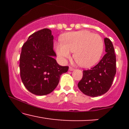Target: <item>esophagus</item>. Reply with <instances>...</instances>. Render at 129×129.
Returning <instances> with one entry per match:
<instances>
[{"mask_svg": "<svg viewBox=\"0 0 129 129\" xmlns=\"http://www.w3.org/2000/svg\"><path fill=\"white\" fill-rule=\"evenodd\" d=\"M74 68H73V67H69V70L70 71H73L74 70Z\"/></svg>", "mask_w": 129, "mask_h": 129, "instance_id": "obj_1", "label": "esophagus"}]
</instances>
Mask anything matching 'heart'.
<instances>
[{"mask_svg": "<svg viewBox=\"0 0 129 129\" xmlns=\"http://www.w3.org/2000/svg\"><path fill=\"white\" fill-rule=\"evenodd\" d=\"M60 42L55 46L60 58L66 60L70 57L69 51L73 52L74 59L83 67H90L96 63L104 48L103 38L87 30L63 34L60 37Z\"/></svg>", "mask_w": 129, "mask_h": 129, "instance_id": "obj_1", "label": "heart"}]
</instances>
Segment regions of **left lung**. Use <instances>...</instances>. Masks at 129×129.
Instances as JSON below:
<instances>
[{"instance_id": "8db88e82", "label": "left lung", "mask_w": 129, "mask_h": 129, "mask_svg": "<svg viewBox=\"0 0 129 129\" xmlns=\"http://www.w3.org/2000/svg\"><path fill=\"white\" fill-rule=\"evenodd\" d=\"M106 54L96 66L83 71V76L78 84L84 94L91 97L106 93L112 86L116 74V56L112 42L104 38Z\"/></svg>"}]
</instances>
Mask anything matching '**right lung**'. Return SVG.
Segmentation results:
<instances>
[{"label":"right lung","mask_w":129,"mask_h":129,"mask_svg":"<svg viewBox=\"0 0 129 129\" xmlns=\"http://www.w3.org/2000/svg\"><path fill=\"white\" fill-rule=\"evenodd\" d=\"M53 36L44 28L29 36L22 46L20 56V73L23 85L36 95H46L56 88L62 74L69 67L59 66L54 57Z\"/></svg>","instance_id":"right-lung-1"}]
</instances>
